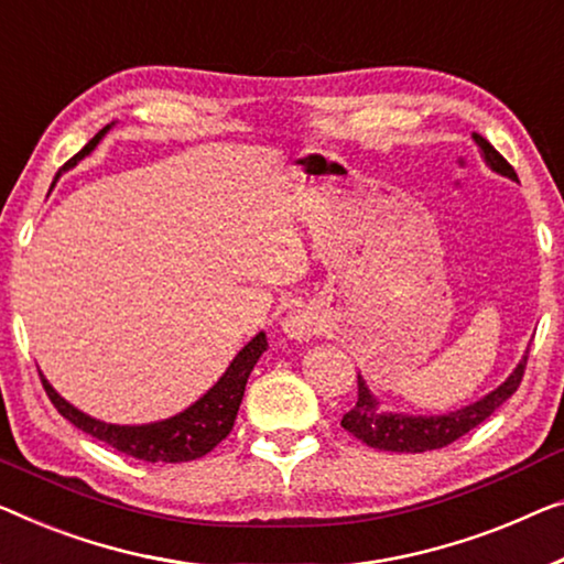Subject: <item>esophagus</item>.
Segmentation results:
<instances>
[{
  "label": "esophagus",
  "mask_w": 564,
  "mask_h": 564,
  "mask_svg": "<svg viewBox=\"0 0 564 564\" xmlns=\"http://www.w3.org/2000/svg\"><path fill=\"white\" fill-rule=\"evenodd\" d=\"M314 332V316L306 314V311H291V314L283 318V334L291 336V339L306 341Z\"/></svg>",
  "instance_id": "1"
}]
</instances>
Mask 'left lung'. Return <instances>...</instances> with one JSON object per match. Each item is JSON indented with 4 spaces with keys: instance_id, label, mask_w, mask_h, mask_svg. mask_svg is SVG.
I'll use <instances>...</instances> for the list:
<instances>
[{
    "instance_id": "left-lung-1",
    "label": "left lung",
    "mask_w": 564,
    "mask_h": 564,
    "mask_svg": "<svg viewBox=\"0 0 564 564\" xmlns=\"http://www.w3.org/2000/svg\"><path fill=\"white\" fill-rule=\"evenodd\" d=\"M474 141L478 144V149H481L484 162L489 164L494 172L519 182L514 166H511L507 159H503L499 151L481 137V133H474ZM527 357H529V349L524 351L522 362L517 365L514 372H511L497 390L474 402V405H466L448 415L388 413V410L380 408V402H377L375 394L369 392L362 375H357V405L341 417V427L355 435V438L367 443L369 448H377V451L425 453V451L443 448V445H451L453 441H458L460 435H466L468 431H474L476 425H481L494 410L501 408L503 402L517 392L524 377Z\"/></svg>"
}]
</instances>
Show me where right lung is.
Returning <instances> with one entry per match:
<instances>
[{
    "label": "right lung",
    "mask_w": 564,
    "mask_h": 564,
    "mask_svg": "<svg viewBox=\"0 0 564 564\" xmlns=\"http://www.w3.org/2000/svg\"><path fill=\"white\" fill-rule=\"evenodd\" d=\"M108 129H111V126L100 129L96 137L63 166V172L78 164L83 156H88L90 151L96 149L98 141L106 137ZM57 176H61V172H57ZM265 334H256L253 339L238 351V357H235L230 367L225 369L220 380L202 394L195 405L182 410L180 415L159 420V423L149 425L104 423V420L80 413L78 408H73L70 402L63 400L61 394L53 390V384L42 377V372L40 380L50 402L57 408V413L65 420H70L75 427H80L83 433L94 435L96 441L108 443L111 448L126 453V456L149 460V464H182V460H197L202 456H207L217 443L228 438L235 425V417H238L242 394H246L248 377L253 372V367L260 355L265 351Z\"/></svg>",
    "instance_id": "right-lung-1"
}]
</instances>
